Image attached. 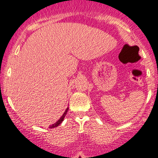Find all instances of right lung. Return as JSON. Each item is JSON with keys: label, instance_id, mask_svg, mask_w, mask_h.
<instances>
[{"label": "right lung", "instance_id": "1", "mask_svg": "<svg viewBox=\"0 0 158 158\" xmlns=\"http://www.w3.org/2000/svg\"><path fill=\"white\" fill-rule=\"evenodd\" d=\"M68 110H69V107H67V108H66L65 111H64V114H62V116H61V117L60 118L58 119V121H57V122H56L55 123L52 124V125H51V126H50L49 128H51V129H54V128H55V127H57V126H58L59 125H60V124H61V122H63V121H64V117H65L66 114H67V112H68Z\"/></svg>", "mask_w": 158, "mask_h": 158}]
</instances>
